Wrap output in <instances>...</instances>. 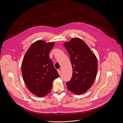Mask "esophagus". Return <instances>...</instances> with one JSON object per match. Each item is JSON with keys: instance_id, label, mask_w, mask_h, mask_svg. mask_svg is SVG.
<instances>
[{"instance_id": "esophagus-1", "label": "esophagus", "mask_w": 123, "mask_h": 123, "mask_svg": "<svg viewBox=\"0 0 123 123\" xmlns=\"http://www.w3.org/2000/svg\"><path fill=\"white\" fill-rule=\"evenodd\" d=\"M58 72L59 75H61V70H58Z\"/></svg>"}]
</instances>
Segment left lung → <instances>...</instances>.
Masks as SVG:
<instances>
[{
  "instance_id": "obj_1",
  "label": "left lung",
  "mask_w": 123,
  "mask_h": 123,
  "mask_svg": "<svg viewBox=\"0 0 123 123\" xmlns=\"http://www.w3.org/2000/svg\"><path fill=\"white\" fill-rule=\"evenodd\" d=\"M63 45L70 57L73 69L71 80L66 83L69 91L80 95L92 86L96 77L98 64L96 57L81 39L74 37Z\"/></svg>"
}]
</instances>
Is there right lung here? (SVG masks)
<instances>
[{
    "label": "right lung",
    "mask_w": 123,
    "mask_h": 123,
    "mask_svg": "<svg viewBox=\"0 0 123 123\" xmlns=\"http://www.w3.org/2000/svg\"><path fill=\"white\" fill-rule=\"evenodd\" d=\"M54 42L43 40L34 42L26 52L21 64L24 81L29 91L38 97L49 93L53 81L59 74L49 58V53Z\"/></svg>",
    "instance_id": "right-lung-1"
}]
</instances>
